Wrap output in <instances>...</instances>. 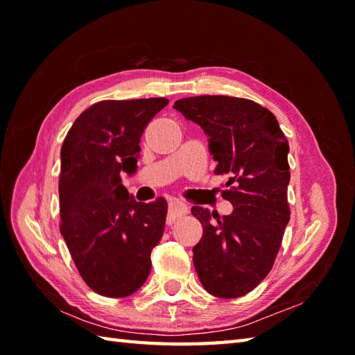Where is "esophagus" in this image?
Wrapping results in <instances>:
<instances>
[{
  "instance_id": "esophagus-1",
  "label": "esophagus",
  "mask_w": 355,
  "mask_h": 355,
  "mask_svg": "<svg viewBox=\"0 0 355 355\" xmlns=\"http://www.w3.org/2000/svg\"><path fill=\"white\" fill-rule=\"evenodd\" d=\"M187 210H189V207H187V205H184L183 201H171L169 202V224L172 221H175L177 218H180L182 215H186Z\"/></svg>"
}]
</instances>
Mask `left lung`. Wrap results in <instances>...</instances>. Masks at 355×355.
<instances>
[{"instance_id":"left-lung-1","label":"left lung","mask_w":355,"mask_h":355,"mask_svg":"<svg viewBox=\"0 0 355 355\" xmlns=\"http://www.w3.org/2000/svg\"><path fill=\"white\" fill-rule=\"evenodd\" d=\"M173 108L207 135L215 173L227 177L223 198L233 206L224 216L192 207L202 224L195 270L214 296H244L270 273L290 221L288 141L273 112L253 101L195 96Z\"/></svg>"}]
</instances>
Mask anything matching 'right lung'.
Returning <instances> with one entry per match:
<instances>
[{
  "label": "right lung",
  "instance_id": "right-lung-1",
  "mask_svg": "<svg viewBox=\"0 0 355 355\" xmlns=\"http://www.w3.org/2000/svg\"><path fill=\"white\" fill-rule=\"evenodd\" d=\"M164 97L102 101L74 120L61 148V235L85 284L126 297L145 284L160 243L168 202H137L122 184L134 175L140 137Z\"/></svg>",
  "mask_w": 355,
  "mask_h": 355
}]
</instances>
